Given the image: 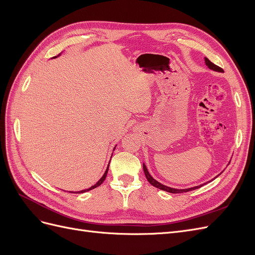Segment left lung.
<instances>
[{"instance_id": "8db88e82", "label": "left lung", "mask_w": 255, "mask_h": 255, "mask_svg": "<svg viewBox=\"0 0 255 255\" xmlns=\"http://www.w3.org/2000/svg\"><path fill=\"white\" fill-rule=\"evenodd\" d=\"M204 61H205V65L207 66V68H210V69H212V70L217 71V72H223V70H222L221 68H219L218 66L214 65V64L212 63V61H211L210 59H208V58L204 57ZM142 166H143V172H144V175H145V177H146V180H148V182L152 185V186L156 187V188H158V189L164 190V191H167V192H171V194H182V192H187V191H190V190H195V189H197V188H200L201 186H203V185L205 184V183H204V184H201V185H198V186L189 187V188H184V189L172 188V187L166 186V185L161 184V183H159L158 181H156L155 179H154V177L149 173L148 168H146V166H145L144 163L142 164ZM218 175H219V174H218Z\"/></svg>"}]
</instances>
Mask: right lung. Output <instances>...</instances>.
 <instances>
[{"label": "right lung", "mask_w": 255, "mask_h": 255, "mask_svg": "<svg viewBox=\"0 0 255 255\" xmlns=\"http://www.w3.org/2000/svg\"><path fill=\"white\" fill-rule=\"evenodd\" d=\"M60 55V54H59ZM58 55V56H59ZM116 148V146H115ZM115 148H114V150H115ZM113 155V154H112ZM109 168H110V163H109V165H107V168H106V170H105V172H104V174L102 175V177L101 179H100L95 185H92L91 187H89V188H87V189H83V190H79V191H69V192H74V194H83V192H86V191H88V190H91V189H94V188H96V187H98V186H100V185H101L103 182H104V180L106 179V175H107V172H109Z\"/></svg>", "instance_id": "obj_1"}]
</instances>
